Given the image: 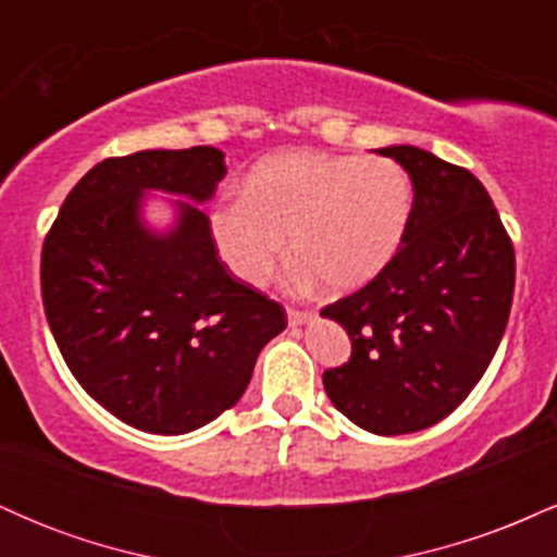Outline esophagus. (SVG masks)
Returning <instances> with one entry per match:
<instances>
[{
    "label": "esophagus",
    "instance_id": "esophagus-1",
    "mask_svg": "<svg viewBox=\"0 0 557 557\" xmlns=\"http://www.w3.org/2000/svg\"><path fill=\"white\" fill-rule=\"evenodd\" d=\"M309 319H311L309 309H296V306H287V324H290V327H300V324H306Z\"/></svg>",
    "mask_w": 557,
    "mask_h": 557
}]
</instances>
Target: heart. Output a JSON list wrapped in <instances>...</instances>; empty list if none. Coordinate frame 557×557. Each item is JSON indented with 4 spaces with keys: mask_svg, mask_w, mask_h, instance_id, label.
Wrapping results in <instances>:
<instances>
[{
    "mask_svg": "<svg viewBox=\"0 0 557 557\" xmlns=\"http://www.w3.org/2000/svg\"><path fill=\"white\" fill-rule=\"evenodd\" d=\"M411 203V181L393 159L290 151L264 159L243 196L216 203L212 238L235 277L261 285L285 259L287 235L304 272L345 293L395 257Z\"/></svg>",
    "mask_w": 557,
    "mask_h": 557,
    "instance_id": "b5f03b06",
    "label": "heart"
}]
</instances>
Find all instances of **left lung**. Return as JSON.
<instances>
[{"label":"left lung","mask_w":557,"mask_h":557,"mask_svg":"<svg viewBox=\"0 0 557 557\" xmlns=\"http://www.w3.org/2000/svg\"><path fill=\"white\" fill-rule=\"evenodd\" d=\"M380 154L411 177V216L385 270L322 309L354 343L322 382L337 411L389 437L443 421L487 372L508 324L516 253L469 170L417 146Z\"/></svg>","instance_id":"8db88e82"}]
</instances>
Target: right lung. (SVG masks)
I'll list each match as a JSON object with an SVG mask.
<instances>
[{"instance_id": "add662e5", "label": "right lung", "mask_w": 557, "mask_h": 557, "mask_svg": "<svg viewBox=\"0 0 557 557\" xmlns=\"http://www.w3.org/2000/svg\"><path fill=\"white\" fill-rule=\"evenodd\" d=\"M225 172L214 146L104 159L70 190L44 240L41 298L62 359L140 432H194L233 408L287 324L277 300L230 277L194 203L177 201L170 233L140 222L144 190L203 203Z\"/></svg>"}]
</instances>
